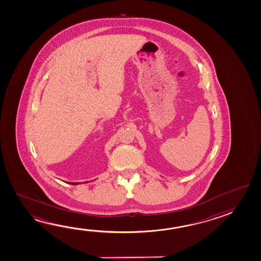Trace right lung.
<instances>
[{"mask_svg":"<svg viewBox=\"0 0 261 261\" xmlns=\"http://www.w3.org/2000/svg\"><path fill=\"white\" fill-rule=\"evenodd\" d=\"M69 184H71V185H78V184H79V183H73V182H70V183H69Z\"/></svg>","mask_w":261,"mask_h":261,"instance_id":"add662e5","label":"right lung"}]
</instances>
